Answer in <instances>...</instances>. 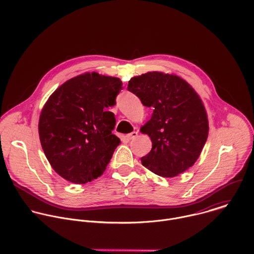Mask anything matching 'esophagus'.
<instances>
[{
    "label": "esophagus",
    "mask_w": 254,
    "mask_h": 254,
    "mask_svg": "<svg viewBox=\"0 0 254 254\" xmlns=\"http://www.w3.org/2000/svg\"><path fill=\"white\" fill-rule=\"evenodd\" d=\"M137 134H138L137 131H132V132L127 134V137L128 139H133V138H135V137L137 136Z\"/></svg>",
    "instance_id": "esophagus-1"
}]
</instances>
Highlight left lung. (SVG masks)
<instances>
[{
	"label": "left lung",
	"mask_w": 254,
	"mask_h": 254,
	"mask_svg": "<svg viewBox=\"0 0 254 254\" xmlns=\"http://www.w3.org/2000/svg\"><path fill=\"white\" fill-rule=\"evenodd\" d=\"M127 90L153 109L140 129L152 142L151 150L141 157L142 165L163 178L188 171L208 135L207 115L196 92L182 77L159 71L131 77Z\"/></svg>",
	"instance_id": "obj_1"
}]
</instances>
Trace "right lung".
<instances>
[{
    "label": "right lung",
    "mask_w": 254,
    "mask_h": 254,
    "mask_svg": "<svg viewBox=\"0 0 254 254\" xmlns=\"http://www.w3.org/2000/svg\"><path fill=\"white\" fill-rule=\"evenodd\" d=\"M123 90L118 77L87 72L57 89L39 122L44 152L55 172L83 185L101 177L121 143L112 131L116 118L110 107Z\"/></svg>",
    "instance_id": "1"
}]
</instances>
